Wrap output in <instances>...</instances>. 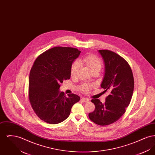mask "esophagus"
I'll return each mask as SVG.
<instances>
[{"instance_id": "1", "label": "esophagus", "mask_w": 155, "mask_h": 155, "mask_svg": "<svg viewBox=\"0 0 155 155\" xmlns=\"http://www.w3.org/2000/svg\"><path fill=\"white\" fill-rule=\"evenodd\" d=\"M81 101H82L84 102H88L89 101V99H88V98H82Z\"/></svg>"}]
</instances>
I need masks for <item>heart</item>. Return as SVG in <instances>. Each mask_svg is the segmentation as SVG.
<instances>
[{"instance_id": "heart-1", "label": "heart", "mask_w": 155, "mask_h": 155, "mask_svg": "<svg viewBox=\"0 0 155 155\" xmlns=\"http://www.w3.org/2000/svg\"><path fill=\"white\" fill-rule=\"evenodd\" d=\"M81 63L87 64L91 72L95 70L101 71L102 67V62L99 58L92 55L87 56L81 61H75L72 64L70 68V74L71 77H75L77 75L81 66ZM89 87H90L87 85H84L82 87V90L87 91Z\"/></svg>"}]
</instances>
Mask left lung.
<instances>
[{
    "instance_id": "obj_1",
    "label": "left lung",
    "mask_w": 155,
    "mask_h": 155,
    "mask_svg": "<svg viewBox=\"0 0 155 155\" xmlns=\"http://www.w3.org/2000/svg\"><path fill=\"white\" fill-rule=\"evenodd\" d=\"M104 63V75L101 87L108 92L105 103L92 99L95 109L89 118L96 124L109 125L117 121L125 113L133 96L134 81L128 63L117 53L109 50H99Z\"/></svg>"
}]
</instances>
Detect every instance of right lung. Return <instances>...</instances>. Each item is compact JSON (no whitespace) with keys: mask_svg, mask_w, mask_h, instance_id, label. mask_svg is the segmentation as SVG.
<instances>
[{"mask_svg":"<svg viewBox=\"0 0 155 155\" xmlns=\"http://www.w3.org/2000/svg\"><path fill=\"white\" fill-rule=\"evenodd\" d=\"M77 49L54 47L39 56L30 71L29 100L38 117L56 124L69 116L72 106L80 100L75 94L65 95L60 84L71 77L70 68L80 54Z\"/></svg>","mask_w":155,"mask_h":155,"instance_id":"1","label":"right lung"}]
</instances>
